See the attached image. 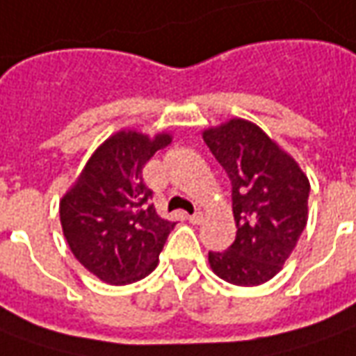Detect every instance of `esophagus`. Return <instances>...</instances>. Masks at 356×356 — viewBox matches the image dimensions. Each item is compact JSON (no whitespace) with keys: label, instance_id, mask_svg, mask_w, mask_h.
<instances>
[{"label":"esophagus","instance_id":"esophagus-1","mask_svg":"<svg viewBox=\"0 0 356 356\" xmlns=\"http://www.w3.org/2000/svg\"><path fill=\"white\" fill-rule=\"evenodd\" d=\"M188 221L193 223V225H200L204 221V213L202 212H195L193 216H188Z\"/></svg>","mask_w":356,"mask_h":356}]
</instances>
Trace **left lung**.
<instances>
[{"label": "left lung", "mask_w": 356, "mask_h": 356, "mask_svg": "<svg viewBox=\"0 0 356 356\" xmlns=\"http://www.w3.org/2000/svg\"><path fill=\"white\" fill-rule=\"evenodd\" d=\"M202 138L229 177L237 223L233 245L208 252L210 268L233 285H262L282 270L307 225L308 177L247 119L206 129Z\"/></svg>", "instance_id": "8db88e82"}]
</instances>
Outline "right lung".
Returning <instances> with one entry per match:
<instances>
[{
  "instance_id": "1",
  "label": "right lung",
  "mask_w": 356,
  "mask_h": 356,
  "mask_svg": "<svg viewBox=\"0 0 356 356\" xmlns=\"http://www.w3.org/2000/svg\"><path fill=\"white\" fill-rule=\"evenodd\" d=\"M168 144V133L150 138L136 131H119L98 146L59 202L71 252L102 282H138L160 262L175 223L156 212L143 168Z\"/></svg>"
}]
</instances>
